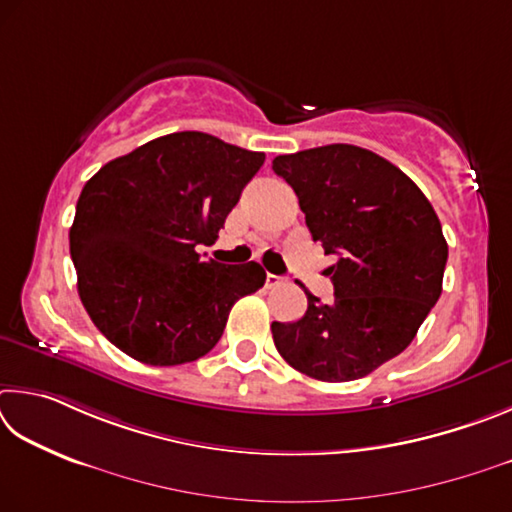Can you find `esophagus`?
Listing matches in <instances>:
<instances>
[{
  "label": "esophagus",
  "instance_id": "34e87169",
  "mask_svg": "<svg viewBox=\"0 0 512 512\" xmlns=\"http://www.w3.org/2000/svg\"><path fill=\"white\" fill-rule=\"evenodd\" d=\"M279 283H283V276L267 274V279H265V285H267V288H274V285H279Z\"/></svg>",
  "mask_w": 512,
  "mask_h": 512
}]
</instances>
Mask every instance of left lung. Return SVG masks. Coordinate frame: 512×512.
Returning <instances> with one entry per match:
<instances>
[{
    "label": "left lung",
    "mask_w": 512,
    "mask_h": 512,
    "mask_svg": "<svg viewBox=\"0 0 512 512\" xmlns=\"http://www.w3.org/2000/svg\"><path fill=\"white\" fill-rule=\"evenodd\" d=\"M274 173L299 197L312 240L337 263L335 301L308 297L294 324H272L294 369L324 382L369 375L411 344L443 290L447 242L423 191L375 152L348 143L279 155Z\"/></svg>",
    "instance_id": "left-lung-1"
}]
</instances>
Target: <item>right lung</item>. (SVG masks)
Here are the masks:
<instances>
[{"label": "right lung", "mask_w": 512, "mask_h": 512, "mask_svg": "<svg viewBox=\"0 0 512 512\" xmlns=\"http://www.w3.org/2000/svg\"><path fill=\"white\" fill-rule=\"evenodd\" d=\"M263 152L204 132H173L112 159L85 184L69 229L80 301L94 326L150 366L195 362L218 344L240 297L263 288L258 263L202 261Z\"/></svg>", "instance_id": "right-lung-1"}]
</instances>
